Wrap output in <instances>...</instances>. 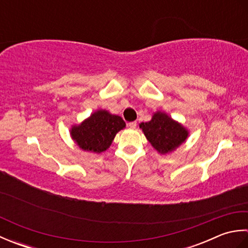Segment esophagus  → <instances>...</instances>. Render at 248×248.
Listing matches in <instances>:
<instances>
[{"instance_id": "34e87169", "label": "esophagus", "mask_w": 248, "mask_h": 248, "mask_svg": "<svg viewBox=\"0 0 248 248\" xmlns=\"http://www.w3.org/2000/svg\"><path fill=\"white\" fill-rule=\"evenodd\" d=\"M136 124H136V121H132V123H129V127L131 128V129H135L136 128Z\"/></svg>"}]
</instances>
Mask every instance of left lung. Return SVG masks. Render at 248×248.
I'll return each mask as SVG.
<instances>
[{"mask_svg": "<svg viewBox=\"0 0 248 248\" xmlns=\"http://www.w3.org/2000/svg\"><path fill=\"white\" fill-rule=\"evenodd\" d=\"M140 128L152 147L162 155L175 150L188 134L186 128L162 112H156L148 123H141Z\"/></svg>", "mask_w": 248, "mask_h": 248, "instance_id": "left-lung-1", "label": "left lung"}]
</instances>
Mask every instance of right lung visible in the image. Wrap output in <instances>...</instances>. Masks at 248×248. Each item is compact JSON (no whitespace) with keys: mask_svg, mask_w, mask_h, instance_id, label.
I'll list each match as a JSON object with an SVG mask.
<instances>
[{"mask_svg":"<svg viewBox=\"0 0 248 248\" xmlns=\"http://www.w3.org/2000/svg\"><path fill=\"white\" fill-rule=\"evenodd\" d=\"M125 127L120 116L100 109L71 129V136L80 148L100 154L107 150L118 131Z\"/></svg>","mask_w":248,"mask_h":248,"instance_id":"1","label":"right lung"}]
</instances>
